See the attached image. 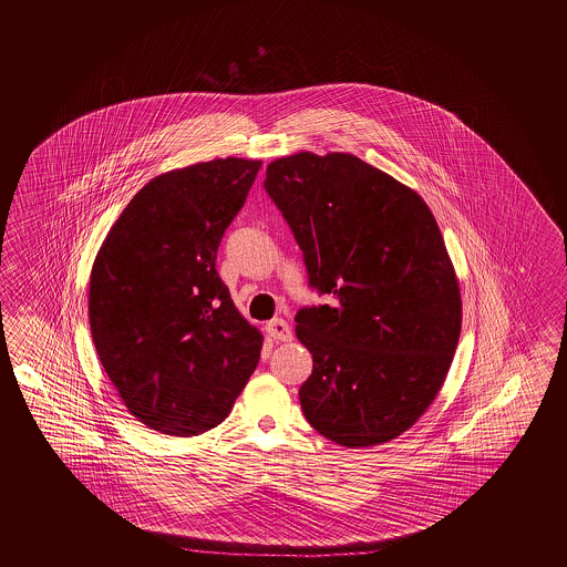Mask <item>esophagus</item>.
Masks as SVG:
<instances>
[{"mask_svg": "<svg viewBox=\"0 0 567 567\" xmlns=\"http://www.w3.org/2000/svg\"><path fill=\"white\" fill-rule=\"evenodd\" d=\"M266 332H268V337L275 339V341H291V327H289L282 318L270 320V322L266 324Z\"/></svg>", "mask_w": 567, "mask_h": 567, "instance_id": "34e87169", "label": "esophagus"}]
</instances>
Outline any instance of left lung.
Returning a JSON list of instances; mask_svg holds the SVG:
<instances>
[{
  "instance_id": "1",
  "label": "left lung",
  "mask_w": 567,
  "mask_h": 567,
  "mask_svg": "<svg viewBox=\"0 0 567 567\" xmlns=\"http://www.w3.org/2000/svg\"><path fill=\"white\" fill-rule=\"evenodd\" d=\"M264 187L303 251L309 287L295 334L313 370L309 424L349 449L389 443L436 399L462 332V292L426 202L351 154L268 164Z\"/></svg>"
}]
</instances>
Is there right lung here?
Instances as JSON below:
<instances>
[{"label": "right lung", "instance_id": "obj_1", "mask_svg": "<svg viewBox=\"0 0 567 567\" xmlns=\"http://www.w3.org/2000/svg\"><path fill=\"white\" fill-rule=\"evenodd\" d=\"M259 159L164 172L124 207L93 261L89 324L128 412L172 436L216 429L254 374L261 332L216 270Z\"/></svg>", "mask_w": 567, "mask_h": 567}]
</instances>
